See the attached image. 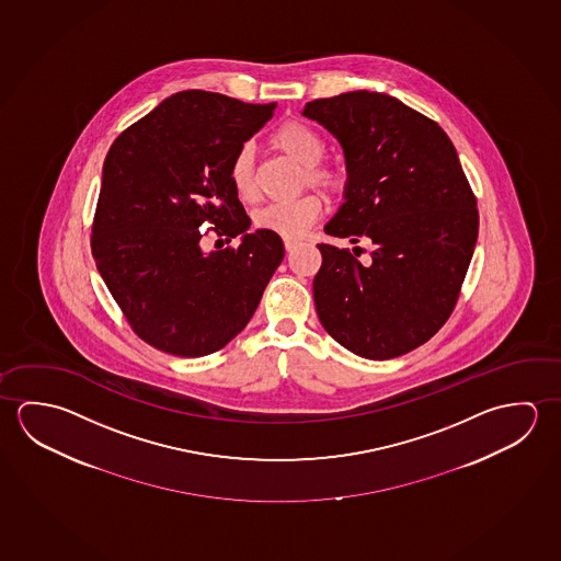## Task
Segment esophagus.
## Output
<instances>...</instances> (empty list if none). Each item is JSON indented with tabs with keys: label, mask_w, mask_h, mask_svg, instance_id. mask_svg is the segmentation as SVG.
<instances>
[{
	"label": "esophagus",
	"mask_w": 561,
	"mask_h": 561,
	"mask_svg": "<svg viewBox=\"0 0 561 561\" xmlns=\"http://www.w3.org/2000/svg\"><path fill=\"white\" fill-rule=\"evenodd\" d=\"M299 244H301V242H299V240L284 239V247H285V250H287V252H291V250L297 249V247H299Z\"/></svg>",
	"instance_id": "esophagus-1"
}]
</instances>
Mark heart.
I'll return each instance as SVG.
<instances>
[{
    "label": "heart",
    "instance_id": "1",
    "mask_svg": "<svg viewBox=\"0 0 561 561\" xmlns=\"http://www.w3.org/2000/svg\"><path fill=\"white\" fill-rule=\"evenodd\" d=\"M270 145L284 157L301 165L299 187L312 185L329 195H342L346 192L348 187L346 170L322 160L327 157V140L311 125H307L304 121H285L272 133ZM229 182L240 202L256 203L260 199L254 152L249 145L240 147L234 152V157L230 158ZM321 211V197L317 193H305L294 202L274 203L260 209L254 215V227L257 230L274 232L284 239H297L319 219Z\"/></svg>",
    "mask_w": 561,
    "mask_h": 561
}]
</instances>
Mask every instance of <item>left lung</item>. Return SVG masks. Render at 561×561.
Instances as JSON below:
<instances>
[{
  "label": "left lung",
  "mask_w": 561,
  "mask_h": 561,
  "mask_svg": "<svg viewBox=\"0 0 561 561\" xmlns=\"http://www.w3.org/2000/svg\"><path fill=\"white\" fill-rule=\"evenodd\" d=\"M344 148L346 203L324 230L358 250L319 244L312 279L324 331L362 358L419 348L450 319L478 242V202L436 121L386 93H340L305 105Z\"/></svg>",
  "instance_id": "8db88e82"
}]
</instances>
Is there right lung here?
I'll return each mask as SVG.
<instances>
[{
  "instance_id": "right-lung-1",
  "label": "right lung",
  "mask_w": 561,
  "mask_h": 561,
  "mask_svg": "<svg viewBox=\"0 0 561 561\" xmlns=\"http://www.w3.org/2000/svg\"><path fill=\"white\" fill-rule=\"evenodd\" d=\"M274 107L178 92L123 130L105 157L93 260L133 332L165 354L199 358L227 346L284 260L277 234L247 232L249 215L229 182L230 158ZM209 231L243 240L205 253Z\"/></svg>"
}]
</instances>
